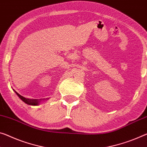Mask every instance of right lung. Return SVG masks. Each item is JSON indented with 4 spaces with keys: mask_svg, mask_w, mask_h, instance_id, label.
Here are the masks:
<instances>
[{
    "mask_svg": "<svg viewBox=\"0 0 147 147\" xmlns=\"http://www.w3.org/2000/svg\"><path fill=\"white\" fill-rule=\"evenodd\" d=\"M15 92L16 94L18 95V96L20 97V98L22 100V101L24 102L27 105H33V106H36L38 105L40 103L41 100H38V99H28V98H25V97H23L22 95H20L17 92H16L15 90H13Z\"/></svg>",
    "mask_w": 147,
    "mask_h": 147,
    "instance_id": "1",
    "label": "right lung"
}]
</instances>
